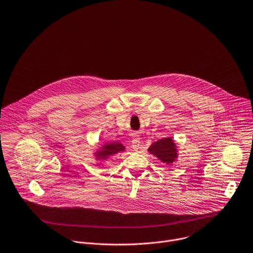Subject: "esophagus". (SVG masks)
<instances>
[{
	"label": "esophagus",
	"mask_w": 253,
	"mask_h": 253,
	"mask_svg": "<svg viewBox=\"0 0 253 253\" xmlns=\"http://www.w3.org/2000/svg\"><path fill=\"white\" fill-rule=\"evenodd\" d=\"M140 138L138 137V136H134L133 138H132V148H133V150L134 151H137L138 149H139V147H140Z\"/></svg>",
	"instance_id": "34e87169"
}]
</instances>
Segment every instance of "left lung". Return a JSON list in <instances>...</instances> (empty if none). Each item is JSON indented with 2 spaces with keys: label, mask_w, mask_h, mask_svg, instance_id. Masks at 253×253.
<instances>
[{
  "label": "left lung",
  "mask_w": 253,
  "mask_h": 253,
  "mask_svg": "<svg viewBox=\"0 0 253 253\" xmlns=\"http://www.w3.org/2000/svg\"><path fill=\"white\" fill-rule=\"evenodd\" d=\"M149 152L159 158L162 162L168 164L173 163L177 158L176 145L171 138L161 139L153 143L149 148Z\"/></svg>",
  "instance_id": "left-lung-1"
}]
</instances>
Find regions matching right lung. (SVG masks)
<instances>
[{
	"instance_id": "add662e5",
	"label": "right lung",
	"mask_w": 253,
	"mask_h": 253,
	"mask_svg": "<svg viewBox=\"0 0 253 253\" xmlns=\"http://www.w3.org/2000/svg\"><path fill=\"white\" fill-rule=\"evenodd\" d=\"M124 146L120 143H109V144H105L102 147V151H100L97 156H99V158H103L105 159L106 157L110 156V155H114L117 154L118 152L124 151Z\"/></svg>"
}]
</instances>
